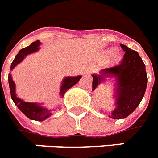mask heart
<instances>
[{"label":"heart","mask_w":158,"mask_h":158,"mask_svg":"<svg viewBox=\"0 0 158 158\" xmlns=\"http://www.w3.org/2000/svg\"><path fill=\"white\" fill-rule=\"evenodd\" d=\"M108 53H111V57L113 60H118L120 57V55L119 53L117 51V50H108Z\"/></svg>","instance_id":"1"}]
</instances>
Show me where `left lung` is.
Returning <instances> with one entry per match:
<instances>
[{"instance_id":"1","label":"left lung","mask_w":158,"mask_h":158,"mask_svg":"<svg viewBox=\"0 0 158 158\" xmlns=\"http://www.w3.org/2000/svg\"><path fill=\"white\" fill-rule=\"evenodd\" d=\"M125 51L124 56L119 64L102 69L99 75L93 74V91L105 77L116 78V108L112 112L110 118L122 119L127 118L135 110L143 99L146 91L148 77L145 64L135 50L121 44Z\"/></svg>"}]
</instances>
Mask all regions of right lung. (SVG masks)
Returning a JSON list of instances; mask_svg holds the SVG:
<instances>
[{
  "mask_svg": "<svg viewBox=\"0 0 158 158\" xmlns=\"http://www.w3.org/2000/svg\"><path fill=\"white\" fill-rule=\"evenodd\" d=\"M40 42L39 40H36L35 42H33L28 47L21 49L17 55H16V56H15L14 60H13V62L11 63L10 70H12L13 69L15 68L18 64L20 63L25 59L26 55L38 51L40 49ZM81 78V75L64 78L63 82H62V84H61V88H60V97H64V95L66 91H68L71 87H73L74 84H77ZM8 80H9L10 91V96H11L12 100L15 103V105L17 106L18 108L28 118L35 120V121H43V120L48 118L49 117L52 115L50 109L43 108L42 106L40 105L39 103L25 102V101L21 100L20 98H17L16 94H15V84L14 81H13V79H12L10 74H9V75H8Z\"/></svg>",
  "mask_w": 158,
  "mask_h": 158,
  "instance_id": "1",
  "label": "right lung"
}]
</instances>
